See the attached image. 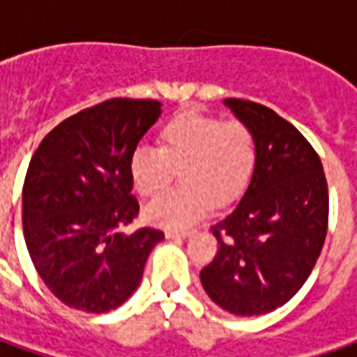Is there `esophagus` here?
Segmentation results:
<instances>
[{
  "label": "esophagus",
  "instance_id": "1",
  "mask_svg": "<svg viewBox=\"0 0 357 357\" xmlns=\"http://www.w3.org/2000/svg\"><path fill=\"white\" fill-rule=\"evenodd\" d=\"M186 236H190V232H178V230H167V238H186Z\"/></svg>",
  "mask_w": 357,
  "mask_h": 357
}]
</instances>
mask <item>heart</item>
<instances>
[{
	"label": "heart",
	"instance_id": "b5f03b06",
	"mask_svg": "<svg viewBox=\"0 0 357 357\" xmlns=\"http://www.w3.org/2000/svg\"><path fill=\"white\" fill-rule=\"evenodd\" d=\"M158 149L137 146L129 158L132 185L141 197H157L181 172L183 186L155 199L146 218L158 227L188 228L216 204H228L252 178L258 141L240 119L181 111L160 125Z\"/></svg>",
	"mask_w": 357,
	"mask_h": 357
}]
</instances>
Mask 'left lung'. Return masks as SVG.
I'll list each match as a JSON object with an SVG mask.
<instances>
[{
    "label": "left lung",
    "instance_id": "1",
    "mask_svg": "<svg viewBox=\"0 0 357 357\" xmlns=\"http://www.w3.org/2000/svg\"><path fill=\"white\" fill-rule=\"evenodd\" d=\"M225 103L252 127L258 160L238 206L213 227L218 252L200 282L220 308L260 316L308 280L328 232V183L318 153L294 125L254 101Z\"/></svg>",
    "mask_w": 357,
    "mask_h": 357
}]
</instances>
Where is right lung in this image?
<instances>
[{"label": "right lung", "instance_id": "right-lung-1", "mask_svg": "<svg viewBox=\"0 0 357 357\" xmlns=\"http://www.w3.org/2000/svg\"><path fill=\"white\" fill-rule=\"evenodd\" d=\"M160 115L155 99H107L61 121L39 143L23 183V234L35 270L65 306L119 308L165 232L139 216L130 153Z\"/></svg>", "mask_w": 357, "mask_h": 357}]
</instances>
